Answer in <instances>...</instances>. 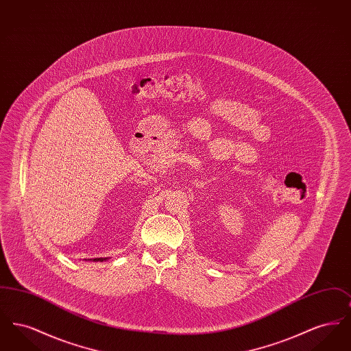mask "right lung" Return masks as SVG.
Masks as SVG:
<instances>
[{"label":"right lung","instance_id":"add662e5","mask_svg":"<svg viewBox=\"0 0 351 351\" xmlns=\"http://www.w3.org/2000/svg\"><path fill=\"white\" fill-rule=\"evenodd\" d=\"M106 259H109V258H93V259H85V261H93V262H102V261H106Z\"/></svg>","mask_w":351,"mask_h":351}]
</instances>
